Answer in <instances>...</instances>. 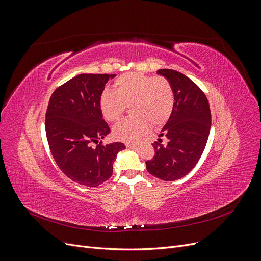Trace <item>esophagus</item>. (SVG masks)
<instances>
[{
  "mask_svg": "<svg viewBox=\"0 0 261 261\" xmlns=\"http://www.w3.org/2000/svg\"><path fill=\"white\" fill-rule=\"evenodd\" d=\"M126 147H127V148H130V149H135V148H137V146H136V145H134V144H126Z\"/></svg>",
  "mask_w": 261,
  "mask_h": 261,
  "instance_id": "1",
  "label": "esophagus"
}]
</instances>
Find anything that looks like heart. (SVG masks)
<instances>
[{"instance_id":"1","label":"heart","mask_w":261,"mask_h":261,"mask_svg":"<svg viewBox=\"0 0 261 261\" xmlns=\"http://www.w3.org/2000/svg\"><path fill=\"white\" fill-rule=\"evenodd\" d=\"M114 91L105 90L100 97V110L108 122L115 123L129 107L133 115L118 123L113 136L125 143H137L148 133L149 124L159 127L167 122L174 108V90L162 76L129 73L114 82Z\"/></svg>"}]
</instances>
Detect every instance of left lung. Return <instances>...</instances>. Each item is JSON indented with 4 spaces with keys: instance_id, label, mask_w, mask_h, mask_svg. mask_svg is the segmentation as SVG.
Here are the masks:
<instances>
[{
    "instance_id": "obj_1",
    "label": "left lung",
    "mask_w": 261,
    "mask_h": 261,
    "mask_svg": "<svg viewBox=\"0 0 261 261\" xmlns=\"http://www.w3.org/2000/svg\"><path fill=\"white\" fill-rule=\"evenodd\" d=\"M171 83L174 108L159 137L168 144H154V155L146 161L150 174L162 180H176L191 172L206 147L211 127V112L206 94L187 76L174 69L156 72Z\"/></svg>"
}]
</instances>
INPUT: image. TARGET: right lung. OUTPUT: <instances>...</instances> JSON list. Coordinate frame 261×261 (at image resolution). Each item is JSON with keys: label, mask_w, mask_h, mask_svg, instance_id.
Returning <instances> with one entry per match:
<instances>
[{"label": "right lung", "mask_w": 261, "mask_h": 261, "mask_svg": "<svg viewBox=\"0 0 261 261\" xmlns=\"http://www.w3.org/2000/svg\"><path fill=\"white\" fill-rule=\"evenodd\" d=\"M115 75L81 74L55 89L45 113V133L58 167L76 183L96 187L111 177L123 143L102 145L110 133L100 97ZM100 141L99 143L98 141ZM92 142L99 143L91 147Z\"/></svg>", "instance_id": "obj_1"}]
</instances>
